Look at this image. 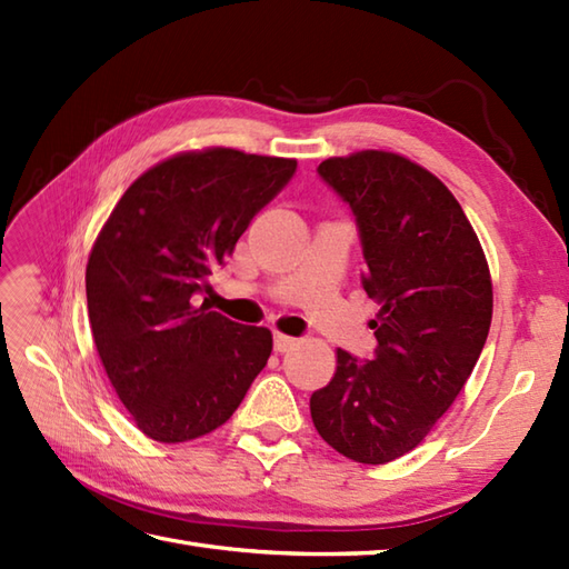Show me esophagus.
Wrapping results in <instances>:
<instances>
[{"instance_id":"esophagus-1","label":"esophagus","mask_w":569,"mask_h":569,"mask_svg":"<svg viewBox=\"0 0 569 569\" xmlns=\"http://www.w3.org/2000/svg\"><path fill=\"white\" fill-rule=\"evenodd\" d=\"M293 345H296V337H288V335H281V332L273 335V349H276V352H288V349H291Z\"/></svg>"}]
</instances>
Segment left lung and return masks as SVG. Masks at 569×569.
<instances>
[{
	"mask_svg": "<svg viewBox=\"0 0 569 569\" xmlns=\"http://www.w3.org/2000/svg\"><path fill=\"white\" fill-rule=\"evenodd\" d=\"M318 176L349 204L381 306L377 349H337V371L310 396L320 438L361 465L413 450L462 391L491 325V278L455 196L426 168L389 151L328 159Z\"/></svg>",
	"mask_w": 569,
	"mask_h": 569,
	"instance_id": "left-lung-1",
	"label": "left lung"
}]
</instances>
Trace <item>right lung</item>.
<instances>
[{"mask_svg": "<svg viewBox=\"0 0 569 569\" xmlns=\"http://www.w3.org/2000/svg\"><path fill=\"white\" fill-rule=\"evenodd\" d=\"M296 168L234 149L173 156L129 186L94 241L84 271L94 347L151 440L186 442L220 428L269 361V330L198 298Z\"/></svg>", "mask_w": 569, "mask_h": 569, "instance_id": "1", "label": "right lung"}]
</instances>
